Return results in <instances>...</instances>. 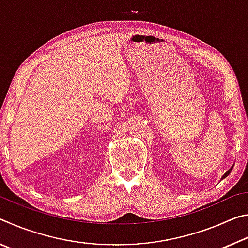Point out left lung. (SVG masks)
I'll use <instances>...</instances> for the list:
<instances>
[{"mask_svg":"<svg viewBox=\"0 0 248 248\" xmlns=\"http://www.w3.org/2000/svg\"><path fill=\"white\" fill-rule=\"evenodd\" d=\"M234 166V165H233ZM233 166L232 167H231V169L228 170V171H226V173L223 175V176H222V179H224L225 177H228V176H229V174L231 173V171H232V170H233Z\"/></svg>","mask_w":248,"mask_h":248,"instance_id":"left-lung-1","label":"left lung"}]
</instances>
